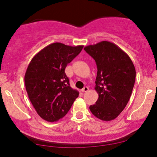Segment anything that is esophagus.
<instances>
[{
	"instance_id": "esophagus-1",
	"label": "esophagus",
	"mask_w": 157,
	"mask_h": 157,
	"mask_svg": "<svg viewBox=\"0 0 157 157\" xmlns=\"http://www.w3.org/2000/svg\"><path fill=\"white\" fill-rule=\"evenodd\" d=\"M89 87L85 86L82 90H81V91H82V92H88V91H89Z\"/></svg>"
}]
</instances>
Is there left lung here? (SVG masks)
I'll list each match as a JSON object with an SVG mask.
<instances>
[{
	"instance_id": "1",
	"label": "left lung",
	"mask_w": 157,
	"mask_h": 157,
	"mask_svg": "<svg viewBox=\"0 0 157 157\" xmlns=\"http://www.w3.org/2000/svg\"><path fill=\"white\" fill-rule=\"evenodd\" d=\"M84 50L97 66L95 89L98 98L90 111L102 121H111L121 113L132 95L136 77L134 63L123 50L106 40Z\"/></svg>"
}]
</instances>
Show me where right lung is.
I'll return each mask as SVG.
<instances>
[{
  "label": "right lung",
  "instance_id": "right-lung-1",
  "mask_svg": "<svg viewBox=\"0 0 157 157\" xmlns=\"http://www.w3.org/2000/svg\"><path fill=\"white\" fill-rule=\"evenodd\" d=\"M83 46L53 43L40 51L30 62L24 81L28 96L38 114L49 122L63 118L78 96L70 86L65 68Z\"/></svg>",
  "mask_w": 157,
  "mask_h": 157
}]
</instances>
